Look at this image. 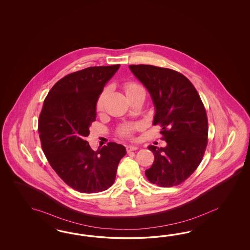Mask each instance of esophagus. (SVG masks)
Here are the masks:
<instances>
[{
	"instance_id": "obj_1",
	"label": "esophagus",
	"mask_w": 250,
	"mask_h": 250,
	"mask_svg": "<svg viewBox=\"0 0 250 250\" xmlns=\"http://www.w3.org/2000/svg\"><path fill=\"white\" fill-rule=\"evenodd\" d=\"M136 149H137V146H126V150L128 152L135 151Z\"/></svg>"
}]
</instances>
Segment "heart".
<instances>
[{"mask_svg":"<svg viewBox=\"0 0 250 250\" xmlns=\"http://www.w3.org/2000/svg\"><path fill=\"white\" fill-rule=\"evenodd\" d=\"M140 90H143V88L141 86H139L138 84L134 83H129L125 84V91L127 96H130L134 93H136V91H140ZM105 91H104L100 97H99L98 101H97V109L101 110L103 108L104 105V98H105ZM136 128V125H123L120 130H119V134L123 136H131V134L133 133V131Z\"/></svg>","mask_w":250,"mask_h":250,"instance_id":"1","label":"heart"}]
</instances>
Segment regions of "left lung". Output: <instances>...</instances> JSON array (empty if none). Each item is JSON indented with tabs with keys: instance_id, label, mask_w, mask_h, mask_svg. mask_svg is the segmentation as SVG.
I'll list each match as a JSON object with an SVG mask.
<instances>
[{
	"instance_id": "1",
	"label": "left lung",
	"mask_w": 250,
	"mask_h": 250,
	"mask_svg": "<svg viewBox=\"0 0 250 250\" xmlns=\"http://www.w3.org/2000/svg\"><path fill=\"white\" fill-rule=\"evenodd\" d=\"M155 106L153 125H160L165 147L148 146L155 160L145 171L160 187L179 185L200 165L207 146L208 120L194 86L180 72L152 65H130Z\"/></svg>"
}]
</instances>
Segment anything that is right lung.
I'll return each mask as SVG.
<instances>
[{"label": "right lung", "instance_id": "add662e5", "mask_svg": "<svg viewBox=\"0 0 250 250\" xmlns=\"http://www.w3.org/2000/svg\"><path fill=\"white\" fill-rule=\"evenodd\" d=\"M120 65L90 67L65 76L44 101L38 120L42 149L50 166L69 187L83 193L114 184L125 147L110 142L93 151L86 141L104 87Z\"/></svg>", "mask_w": 250, "mask_h": 250}]
</instances>
